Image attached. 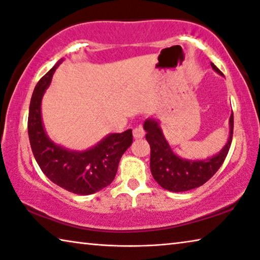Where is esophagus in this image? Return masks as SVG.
<instances>
[{
  "instance_id": "esophagus-1",
  "label": "esophagus",
  "mask_w": 260,
  "mask_h": 260,
  "mask_svg": "<svg viewBox=\"0 0 260 260\" xmlns=\"http://www.w3.org/2000/svg\"><path fill=\"white\" fill-rule=\"evenodd\" d=\"M133 134H134V138L135 139H140V138H143L144 136H145V131H144L143 127L139 125L137 127H135L134 131H133Z\"/></svg>"
}]
</instances>
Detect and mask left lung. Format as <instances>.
I'll use <instances>...</instances> for the list:
<instances>
[{
    "label": "left lung",
    "instance_id": "obj_1",
    "mask_svg": "<svg viewBox=\"0 0 260 260\" xmlns=\"http://www.w3.org/2000/svg\"><path fill=\"white\" fill-rule=\"evenodd\" d=\"M212 69L223 76L213 63ZM234 129V115L229 117V137L224 146L211 158L191 160L178 156L166 139L160 121L148 117L144 122L146 140L151 146V173L158 184L172 192H183L203 185L218 172L231 148Z\"/></svg>",
    "mask_w": 260,
    "mask_h": 260
}]
</instances>
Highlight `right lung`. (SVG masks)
I'll list each match as a JSON object with an SVG mask.
<instances>
[{
    "label": "right lung",
    "mask_w": 260,
    "mask_h": 260,
    "mask_svg": "<svg viewBox=\"0 0 260 260\" xmlns=\"http://www.w3.org/2000/svg\"><path fill=\"white\" fill-rule=\"evenodd\" d=\"M63 58L34 87L29 102L27 131L34 158L55 184L77 194H92L106 188L116 175L123 153L133 144V130L109 134L84 151L69 150L48 137L42 122L41 101Z\"/></svg>",
    "instance_id": "right-lung-1"
}]
</instances>
